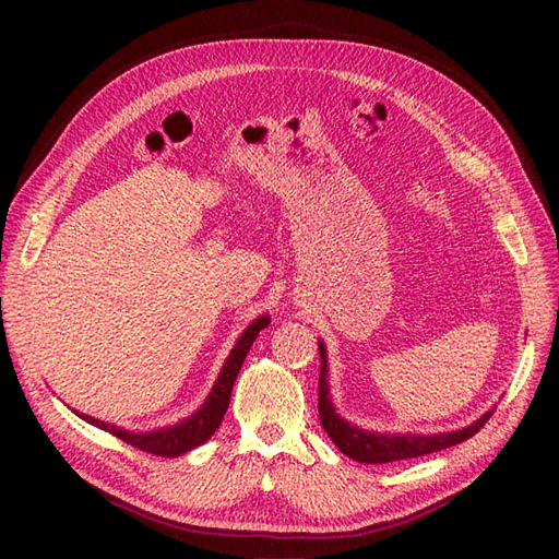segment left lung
<instances>
[{"mask_svg": "<svg viewBox=\"0 0 559 559\" xmlns=\"http://www.w3.org/2000/svg\"><path fill=\"white\" fill-rule=\"evenodd\" d=\"M319 359H321V376H319V419L321 427L331 436V441L349 460H357L361 464H386L399 460H413L429 452H438L452 448L456 443H464L466 438L476 436L485 421L492 417L495 408L487 411L480 419L473 425L445 431V433H382V431H368L357 425H352L341 413L335 411L331 389H329V357L326 347L319 341Z\"/></svg>", "mask_w": 559, "mask_h": 559, "instance_id": "1", "label": "left lung"}]
</instances>
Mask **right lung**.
Wrapping results in <instances>:
<instances>
[{"instance_id": "right-lung-1", "label": "right lung", "mask_w": 559, "mask_h": 559, "mask_svg": "<svg viewBox=\"0 0 559 559\" xmlns=\"http://www.w3.org/2000/svg\"><path fill=\"white\" fill-rule=\"evenodd\" d=\"M270 324V317L261 314L251 321V324L240 333L238 341H235L228 359L222 366V373L214 380L212 392L207 394V399L202 401L200 408L195 413H191L189 417H183L177 425L170 427H160V429H151V431H132V429H123V427H116L109 425V421L103 419H95L91 415H83L76 413L81 419H86L88 425L105 429L109 433H114L116 438H121L123 443L151 452V454H158V456H179L195 450L198 445H202L205 441H210L212 433L222 425V419L228 411V403H230V392H233V384L235 378H238L240 368L245 364V357L249 347L257 341L259 331H263Z\"/></svg>"}]
</instances>
